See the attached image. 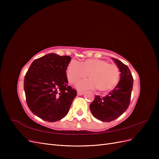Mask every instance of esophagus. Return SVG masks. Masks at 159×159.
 <instances>
[{"label": "esophagus", "mask_w": 159, "mask_h": 159, "mask_svg": "<svg viewBox=\"0 0 159 159\" xmlns=\"http://www.w3.org/2000/svg\"><path fill=\"white\" fill-rule=\"evenodd\" d=\"M84 93V91H78V95H82Z\"/></svg>", "instance_id": "esophagus-1"}]
</instances>
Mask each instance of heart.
I'll return each instance as SVG.
<instances>
[{"label":"heart","mask_w":159,"mask_h":159,"mask_svg":"<svg viewBox=\"0 0 159 159\" xmlns=\"http://www.w3.org/2000/svg\"><path fill=\"white\" fill-rule=\"evenodd\" d=\"M66 74L68 82L74 84L89 75L91 79L77 83L80 89H94L107 93L115 88L119 82L120 71L116 65L109 64L106 60L88 58L81 61L71 60L66 68Z\"/></svg>","instance_id":"1"}]
</instances>
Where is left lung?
Returning <instances> with one entry per match:
<instances>
[{"mask_svg": "<svg viewBox=\"0 0 159 159\" xmlns=\"http://www.w3.org/2000/svg\"><path fill=\"white\" fill-rule=\"evenodd\" d=\"M121 72L120 81L115 88L105 97L96 95L89 105L93 117L103 122L117 119L127 109L131 100L133 78L129 68L120 60L113 58Z\"/></svg>", "mask_w": 159, "mask_h": 159, "instance_id": "8db88e82", "label": "left lung"}]
</instances>
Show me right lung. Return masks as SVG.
<instances>
[{
	"label": "right lung",
	"instance_id": "obj_1",
	"mask_svg": "<svg viewBox=\"0 0 159 159\" xmlns=\"http://www.w3.org/2000/svg\"><path fill=\"white\" fill-rule=\"evenodd\" d=\"M69 56L49 54L34 61L24 81L28 107L37 117L55 122L68 114L77 91L68 85Z\"/></svg>",
	"mask_w": 159,
	"mask_h": 159
}]
</instances>
